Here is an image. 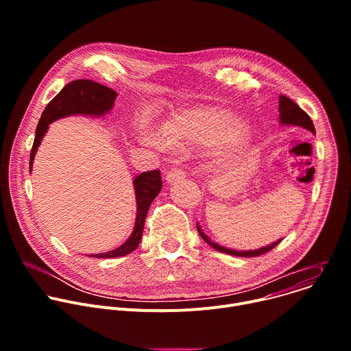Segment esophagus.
I'll use <instances>...</instances> for the list:
<instances>
[{"mask_svg": "<svg viewBox=\"0 0 351 351\" xmlns=\"http://www.w3.org/2000/svg\"><path fill=\"white\" fill-rule=\"evenodd\" d=\"M186 178V172L183 169H179V168H173L172 171H169L167 173V182L168 183H175V182H179V180H183Z\"/></svg>", "mask_w": 351, "mask_h": 351, "instance_id": "34e87169", "label": "esophagus"}]
</instances>
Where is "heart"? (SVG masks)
Returning <instances> with one entry per match:
<instances>
[{"label":"heart","mask_w":351,"mask_h":351,"mask_svg":"<svg viewBox=\"0 0 351 351\" xmlns=\"http://www.w3.org/2000/svg\"><path fill=\"white\" fill-rule=\"evenodd\" d=\"M141 136L149 144L164 145L154 132L143 128ZM165 141L175 147H191L210 143L218 152L241 148L250 138V128L233 112L214 106H195L178 111L162 126Z\"/></svg>","instance_id":"obj_1"}]
</instances>
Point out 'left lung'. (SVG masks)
I'll use <instances>...</instances> for the list:
<instances>
[{
	"label": "left lung",
	"mask_w": 351,
	"mask_h": 351,
	"mask_svg": "<svg viewBox=\"0 0 351 351\" xmlns=\"http://www.w3.org/2000/svg\"><path fill=\"white\" fill-rule=\"evenodd\" d=\"M279 119H280V123L282 125H294V126H302L307 130H310L311 133H315V128H314V123L311 121V118L300 108L294 101H291L290 98H287L286 95H279ZM197 230L199 233V236H202L204 239L206 243H208L213 248L218 250V252L221 253H225V254H230V256H237V257H257V256H263L268 252H271V250L274 247H276L282 239L265 245V247H261V248H257V250H248V252H237V250H230V248H226L223 245H219L217 243H214L203 230L202 228H199V225L197 223Z\"/></svg>",
	"instance_id": "1"
}]
</instances>
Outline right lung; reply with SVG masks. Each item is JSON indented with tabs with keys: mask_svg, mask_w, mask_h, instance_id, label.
Returning a JSON list of instances; mask_svg holds the SVG:
<instances>
[{
	"mask_svg": "<svg viewBox=\"0 0 351 351\" xmlns=\"http://www.w3.org/2000/svg\"><path fill=\"white\" fill-rule=\"evenodd\" d=\"M118 97V93L110 87H106L93 80H73L68 83L53 99L49 101L41 114L36 129V137L30 152V162L29 171L32 172L33 160L37 152V147L40 145L48 125L60 118H65L69 115H91V117H103L108 114ZM134 194H136V222L130 237L118 248L111 250L107 253L93 254L95 258H115L122 257L138 247L141 240L144 221L148 213L149 206H152L153 199L158 195L162 189L161 172L158 169L148 171L137 175L133 180Z\"/></svg>",
	"mask_w": 351,
	"mask_h": 351,
	"instance_id": "obj_1",
	"label": "right lung"
}]
</instances>
